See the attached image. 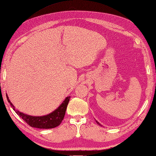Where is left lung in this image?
<instances>
[{
	"instance_id": "8db88e82",
	"label": "left lung",
	"mask_w": 156,
	"mask_h": 156,
	"mask_svg": "<svg viewBox=\"0 0 156 156\" xmlns=\"http://www.w3.org/2000/svg\"><path fill=\"white\" fill-rule=\"evenodd\" d=\"M98 124H99V122H98Z\"/></svg>"
}]
</instances>
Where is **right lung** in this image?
Segmentation results:
<instances>
[{
    "instance_id": "add662e5",
    "label": "right lung",
    "mask_w": 156,
    "mask_h": 156,
    "mask_svg": "<svg viewBox=\"0 0 156 156\" xmlns=\"http://www.w3.org/2000/svg\"><path fill=\"white\" fill-rule=\"evenodd\" d=\"M70 97H67L63 103L58 106L57 109H56L55 111L52 113H50L49 115L45 116H40V117H36V116H31L28 115L24 114L20 112L19 111H16L15 109L14 106L12 105L11 102H10L8 97L7 95V99L8 102H9L10 104L12 106V108L14 111L16 112L17 115L21 117L23 120L26 122L29 126L32 127H34V128L38 129H52L55 128V127L58 126L61 122L63 119V117L65 116L66 111L67 108V106L68 104L69 100H70Z\"/></svg>"
}]
</instances>
